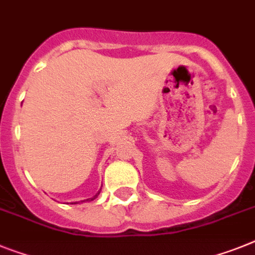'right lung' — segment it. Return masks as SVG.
I'll list each match as a JSON object with an SVG mask.
<instances>
[{"mask_svg":"<svg viewBox=\"0 0 255 255\" xmlns=\"http://www.w3.org/2000/svg\"><path fill=\"white\" fill-rule=\"evenodd\" d=\"M98 194H100V193H97L95 197H92V198H88V200H91V201H92V200H95V198L98 196ZM88 200H84V201H88ZM84 201H81V202H84ZM75 204H76V202H75Z\"/></svg>","mask_w":255,"mask_h":255,"instance_id":"obj_1","label":"right lung"}]
</instances>
